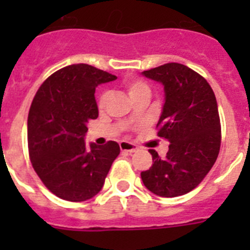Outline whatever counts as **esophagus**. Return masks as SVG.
I'll return each mask as SVG.
<instances>
[{
	"mask_svg": "<svg viewBox=\"0 0 250 250\" xmlns=\"http://www.w3.org/2000/svg\"><path fill=\"white\" fill-rule=\"evenodd\" d=\"M120 149L121 151L131 154V152H135L138 150V146L132 143H129V141H120Z\"/></svg>",
	"mask_w": 250,
	"mask_h": 250,
	"instance_id": "obj_1",
	"label": "esophagus"
}]
</instances>
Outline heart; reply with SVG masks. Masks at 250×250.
<instances>
[{
    "label": "heart",
    "mask_w": 250,
    "mask_h": 250,
    "mask_svg": "<svg viewBox=\"0 0 250 250\" xmlns=\"http://www.w3.org/2000/svg\"><path fill=\"white\" fill-rule=\"evenodd\" d=\"M125 89H126L127 94H129L130 99H135L136 96H140V95H149L150 96V87L146 83L141 80H136V79H130V80L125 81L124 83ZM107 99H109V92L103 91L99 95L98 99V105L100 109H104L107 103Z\"/></svg>",
    "instance_id": "1"
}]
</instances>
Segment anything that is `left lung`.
<instances>
[{"mask_svg": "<svg viewBox=\"0 0 250 250\" xmlns=\"http://www.w3.org/2000/svg\"><path fill=\"white\" fill-rule=\"evenodd\" d=\"M164 86L165 101L156 127L170 143L167 158L149 150L152 165L141 171L151 193L174 198L189 193L213 167L220 150V120L215 95L204 77L170 62L141 72Z\"/></svg>", "mask_w": 250, "mask_h": 250, "instance_id": "left-lung-1", "label": "left lung"}]
</instances>
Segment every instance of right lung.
Here are the masks:
<instances>
[{"label": "right lung", "mask_w": 250, "mask_h": 250, "mask_svg": "<svg viewBox=\"0 0 250 250\" xmlns=\"http://www.w3.org/2000/svg\"><path fill=\"white\" fill-rule=\"evenodd\" d=\"M115 75L86 63L54 72L40 86L27 119L28 154L35 171L51 193L68 202H85L103 189L116 141L86 146L87 124L99 116L95 89Z\"/></svg>", "instance_id": "obj_1"}]
</instances>
